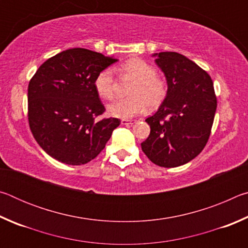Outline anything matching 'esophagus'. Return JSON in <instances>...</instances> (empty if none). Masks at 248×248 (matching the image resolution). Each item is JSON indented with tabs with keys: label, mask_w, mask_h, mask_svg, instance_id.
I'll return each instance as SVG.
<instances>
[{
	"label": "esophagus",
	"mask_w": 248,
	"mask_h": 248,
	"mask_svg": "<svg viewBox=\"0 0 248 248\" xmlns=\"http://www.w3.org/2000/svg\"><path fill=\"white\" fill-rule=\"evenodd\" d=\"M134 123H136V120H128V119L121 120V124L124 125H132Z\"/></svg>",
	"instance_id": "34e87169"
}]
</instances>
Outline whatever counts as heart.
Masks as SVG:
<instances>
[{
  "label": "heart",
  "mask_w": 248,
  "mask_h": 248,
  "mask_svg": "<svg viewBox=\"0 0 248 248\" xmlns=\"http://www.w3.org/2000/svg\"><path fill=\"white\" fill-rule=\"evenodd\" d=\"M121 72L136 79L130 96L109 104V116L119 119H131L140 115L146 108H154L163 102L166 95L164 82L156 77V70L141 59H131L121 65ZM96 93L103 99H111L115 93V78L111 69H105L96 75L94 81Z\"/></svg>",
  "instance_id": "heart-1"
}]
</instances>
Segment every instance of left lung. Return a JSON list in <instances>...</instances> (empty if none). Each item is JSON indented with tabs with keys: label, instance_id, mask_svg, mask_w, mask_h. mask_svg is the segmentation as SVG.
<instances>
[{
	"label": "left lung",
	"instance_id": "left-lung-1",
	"mask_svg": "<svg viewBox=\"0 0 248 248\" xmlns=\"http://www.w3.org/2000/svg\"><path fill=\"white\" fill-rule=\"evenodd\" d=\"M152 57L165 75L167 92L157 111L145 119L151 132L141 148L154 164L177 167L194 159L207 144L217 110L213 82L183 54Z\"/></svg>",
	"mask_w": 248,
	"mask_h": 248
}]
</instances>
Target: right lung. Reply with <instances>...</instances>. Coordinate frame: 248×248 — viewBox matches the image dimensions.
<instances>
[{"instance_id":"obj_1","label":"right lung","mask_w":248,"mask_h":248,"mask_svg":"<svg viewBox=\"0 0 248 248\" xmlns=\"http://www.w3.org/2000/svg\"><path fill=\"white\" fill-rule=\"evenodd\" d=\"M116 61L92 50L68 49L48 59L29 82V127L40 148L57 161L86 164L120 124L117 118L95 120L105 111L95 78Z\"/></svg>"}]
</instances>
